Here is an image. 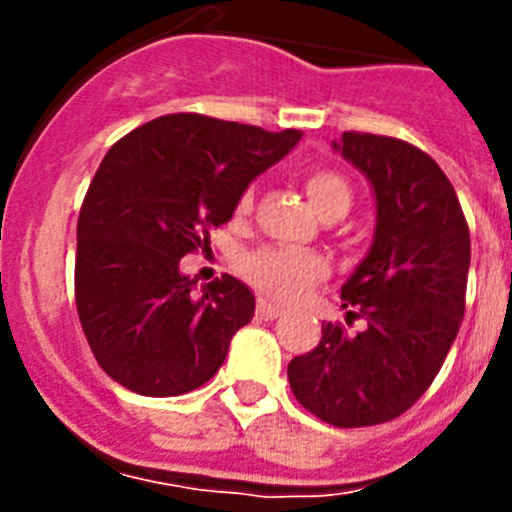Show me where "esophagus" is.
Wrapping results in <instances>:
<instances>
[{"instance_id": "34e87169", "label": "esophagus", "mask_w": 512, "mask_h": 512, "mask_svg": "<svg viewBox=\"0 0 512 512\" xmlns=\"http://www.w3.org/2000/svg\"><path fill=\"white\" fill-rule=\"evenodd\" d=\"M282 312H284L282 307L271 305V302H266V300H259V305H256V315H259V318H264V320L279 318Z\"/></svg>"}]
</instances>
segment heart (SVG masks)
<instances>
[{
  "mask_svg": "<svg viewBox=\"0 0 512 512\" xmlns=\"http://www.w3.org/2000/svg\"><path fill=\"white\" fill-rule=\"evenodd\" d=\"M305 192L320 217L346 215L354 202V189L346 176L328 166L310 169L305 176ZM253 210V192H246L235 202V217H246ZM243 277L259 289L261 295L274 300H297L315 279L325 277L328 264L318 253L297 248H259L241 259Z\"/></svg>",
  "mask_w": 512,
  "mask_h": 512,
  "instance_id": "heart-1",
  "label": "heart"
}]
</instances>
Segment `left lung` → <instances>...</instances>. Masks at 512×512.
Returning a JSON list of instances; mask_svg holds the SVG:
<instances>
[{
	"label": "left lung",
	"instance_id": "1",
	"mask_svg": "<svg viewBox=\"0 0 512 512\" xmlns=\"http://www.w3.org/2000/svg\"><path fill=\"white\" fill-rule=\"evenodd\" d=\"M372 182L377 230L341 287L366 330L325 323L312 351L287 366L302 408L338 428L400 418L436 379L459 333L472 259L459 197L428 153L400 138L348 133L333 143Z\"/></svg>",
	"mask_w": 512,
	"mask_h": 512
}]
</instances>
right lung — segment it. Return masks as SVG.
<instances>
[{
    "label": "right lung",
    "instance_id": "add662e5",
    "mask_svg": "<svg viewBox=\"0 0 512 512\" xmlns=\"http://www.w3.org/2000/svg\"><path fill=\"white\" fill-rule=\"evenodd\" d=\"M300 138L176 112L107 151L79 212L74 289L89 348L117 384L176 397L215 377L256 300L228 274L197 295L179 261L210 246V228Z\"/></svg>",
    "mask_w": 512,
    "mask_h": 512
}]
</instances>
